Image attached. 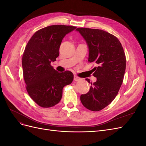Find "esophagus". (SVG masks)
I'll use <instances>...</instances> for the list:
<instances>
[{"label": "esophagus", "instance_id": "obj_1", "mask_svg": "<svg viewBox=\"0 0 146 146\" xmlns=\"http://www.w3.org/2000/svg\"><path fill=\"white\" fill-rule=\"evenodd\" d=\"M74 80L76 81V82H77V81H79L81 80V78H80L79 77L77 76H74Z\"/></svg>", "mask_w": 146, "mask_h": 146}]
</instances>
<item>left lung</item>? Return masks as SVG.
<instances>
[{
    "instance_id": "obj_1",
    "label": "left lung",
    "mask_w": 146,
    "mask_h": 146,
    "mask_svg": "<svg viewBox=\"0 0 146 146\" xmlns=\"http://www.w3.org/2000/svg\"><path fill=\"white\" fill-rule=\"evenodd\" d=\"M76 30L89 47L88 62L97 66L93 69L97 81L91 82L90 91L80 96V100L87 109L98 111L112 102L122 85L126 68L125 52L119 39L107 32L83 27Z\"/></svg>"
}]
</instances>
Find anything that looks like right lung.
<instances>
[{"label":"right lung","mask_w":146,"mask_h":146,"mask_svg":"<svg viewBox=\"0 0 146 146\" xmlns=\"http://www.w3.org/2000/svg\"><path fill=\"white\" fill-rule=\"evenodd\" d=\"M76 27L53 25L35 32L26 46L22 58L25 88L35 103L50 108L59 103L63 88L72 83L74 75L58 72L50 64L59 56L63 38Z\"/></svg>","instance_id":"obj_1"}]
</instances>
